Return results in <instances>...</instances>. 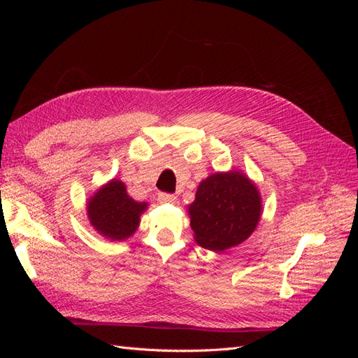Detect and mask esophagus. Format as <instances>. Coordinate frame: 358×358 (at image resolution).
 Returning a JSON list of instances; mask_svg holds the SVG:
<instances>
[{"mask_svg": "<svg viewBox=\"0 0 358 358\" xmlns=\"http://www.w3.org/2000/svg\"><path fill=\"white\" fill-rule=\"evenodd\" d=\"M158 201L159 203H175L176 196H173V194H167V192H159L158 194Z\"/></svg>", "mask_w": 358, "mask_h": 358, "instance_id": "1", "label": "esophagus"}]
</instances>
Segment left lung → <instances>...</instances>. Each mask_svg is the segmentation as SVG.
I'll use <instances>...</instances> for the list:
<instances>
[{
	"instance_id": "1",
	"label": "left lung",
	"mask_w": 358,
	"mask_h": 358,
	"mask_svg": "<svg viewBox=\"0 0 358 358\" xmlns=\"http://www.w3.org/2000/svg\"><path fill=\"white\" fill-rule=\"evenodd\" d=\"M262 206L258 188L242 171L213 173L188 206L194 239L215 252L241 245L257 229Z\"/></svg>"
}]
</instances>
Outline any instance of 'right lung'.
<instances>
[{
	"label": "right lung",
	"instance_id": "add662e5",
	"mask_svg": "<svg viewBox=\"0 0 358 358\" xmlns=\"http://www.w3.org/2000/svg\"><path fill=\"white\" fill-rule=\"evenodd\" d=\"M146 209L148 203L133 200L128 196L125 183L113 179L90 199L88 218L106 239L125 241L134 234L140 224V215Z\"/></svg>",
	"mask_w": 358,
	"mask_h": 358
}]
</instances>
